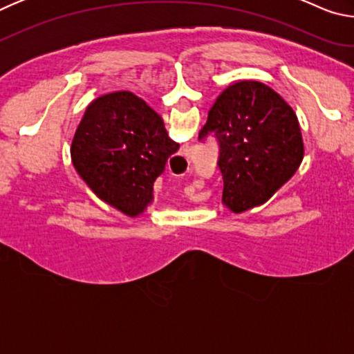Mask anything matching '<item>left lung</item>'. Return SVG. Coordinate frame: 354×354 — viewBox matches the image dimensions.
Masks as SVG:
<instances>
[{"mask_svg": "<svg viewBox=\"0 0 354 354\" xmlns=\"http://www.w3.org/2000/svg\"><path fill=\"white\" fill-rule=\"evenodd\" d=\"M214 134L223 176V205L241 214L272 198L304 156L298 118L281 95L257 81L227 86L215 100L198 139Z\"/></svg>", "mask_w": 354, "mask_h": 354, "instance_id": "1", "label": "left lung"}]
</instances>
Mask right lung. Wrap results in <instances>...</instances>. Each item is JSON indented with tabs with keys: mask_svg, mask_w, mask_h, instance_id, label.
I'll return each instance as SVG.
<instances>
[{
	"mask_svg": "<svg viewBox=\"0 0 354 354\" xmlns=\"http://www.w3.org/2000/svg\"><path fill=\"white\" fill-rule=\"evenodd\" d=\"M179 145L162 118L133 92L98 97L87 106L71 142V162L100 200L137 217Z\"/></svg>",
	"mask_w": 354,
	"mask_h": 354,
	"instance_id": "right-lung-1",
	"label": "right lung"
}]
</instances>
